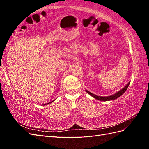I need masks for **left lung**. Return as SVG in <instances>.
<instances>
[{"mask_svg": "<svg viewBox=\"0 0 149 149\" xmlns=\"http://www.w3.org/2000/svg\"><path fill=\"white\" fill-rule=\"evenodd\" d=\"M129 84H130V82L127 85H126L123 89H122L120 91H119L118 93H116V94H113V95L109 96H104V97H102V96H99L95 95V94L91 93V92L87 91V90H86V91L89 94V95H91L92 97L96 99V100H97L102 101H111V100H116V99L118 98L119 97H120V96L123 95V94L125 93V91H126V90H127Z\"/></svg>", "mask_w": 149, "mask_h": 149, "instance_id": "8db88e82", "label": "left lung"}]
</instances>
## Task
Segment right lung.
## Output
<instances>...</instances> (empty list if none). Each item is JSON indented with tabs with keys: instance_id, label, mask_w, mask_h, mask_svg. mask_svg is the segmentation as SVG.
<instances>
[{
	"instance_id": "add662e5",
	"label": "right lung",
	"mask_w": 149,
	"mask_h": 149,
	"mask_svg": "<svg viewBox=\"0 0 149 149\" xmlns=\"http://www.w3.org/2000/svg\"><path fill=\"white\" fill-rule=\"evenodd\" d=\"M54 101H55V100H54ZM54 101H52V102H48V103H47V104H43V105H46V104H49V103H51V102H53Z\"/></svg>"
}]
</instances>
